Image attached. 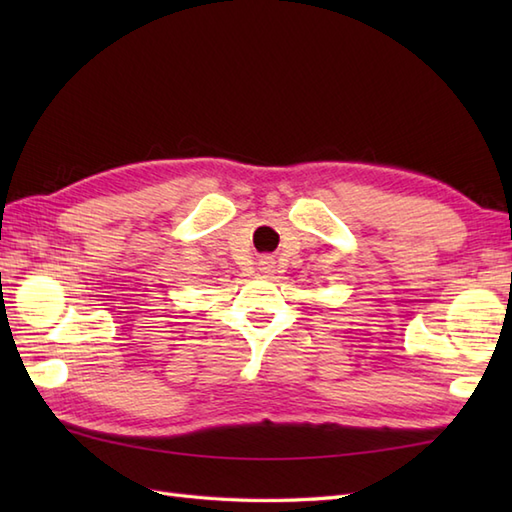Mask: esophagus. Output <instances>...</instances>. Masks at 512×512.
<instances>
[{
    "label": "esophagus",
    "mask_w": 512,
    "mask_h": 512,
    "mask_svg": "<svg viewBox=\"0 0 512 512\" xmlns=\"http://www.w3.org/2000/svg\"><path fill=\"white\" fill-rule=\"evenodd\" d=\"M275 268V262H273V257H266L264 262H262V270H266V273H270V270Z\"/></svg>",
    "instance_id": "1"
}]
</instances>
